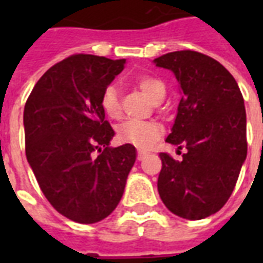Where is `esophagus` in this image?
I'll return each instance as SVG.
<instances>
[{
  "instance_id": "34e87169",
  "label": "esophagus",
  "mask_w": 263,
  "mask_h": 263,
  "mask_svg": "<svg viewBox=\"0 0 263 263\" xmlns=\"http://www.w3.org/2000/svg\"><path fill=\"white\" fill-rule=\"evenodd\" d=\"M144 157H146V153L142 152V150H139V152H138V160L142 161L144 158Z\"/></svg>"
}]
</instances>
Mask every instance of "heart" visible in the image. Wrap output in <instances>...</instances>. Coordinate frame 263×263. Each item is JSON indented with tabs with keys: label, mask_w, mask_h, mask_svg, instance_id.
<instances>
[{
	"label": "heart",
	"mask_w": 263,
	"mask_h": 263,
	"mask_svg": "<svg viewBox=\"0 0 263 263\" xmlns=\"http://www.w3.org/2000/svg\"><path fill=\"white\" fill-rule=\"evenodd\" d=\"M136 87L147 97L153 103L165 98L166 88L158 78L152 75H140L135 78ZM101 106L103 111L111 119H119L121 116L120 95L116 86L109 84L101 95ZM162 134V127L154 121H136L128 120L117 128V139L121 143H128L138 148L150 147Z\"/></svg>",
	"instance_id": "obj_1"
}]
</instances>
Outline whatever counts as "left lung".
Listing matches in <instances>:
<instances>
[{
  "label": "left lung",
  "instance_id": "8db88e82",
  "mask_svg": "<svg viewBox=\"0 0 263 263\" xmlns=\"http://www.w3.org/2000/svg\"><path fill=\"white\" fill-rule=\"evenodd\" d=\"M154 64L175 73L181 94L166 142L187 148L181 161L160 154L158 192L173 214L202 220L227 203L247 157L245 99L235 78L206 54L172 51Z\"/></svg>",
  "mask_w": 263,
  "mask_h": 263
}]
</instances>
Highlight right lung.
<instances>
[{
  "label": "right lung",
  "mask_w": 263,
  "mask_h": 263,
  "mask_svg": "<svg viewBox=\"0 0 263 263\" xmlns=\"http://www.w3.org/2000/svg\"><path fill=\"white\" fill-rule=\"evenodd\" d=\"M125 60L75 54L47 69L24 106L26 156L43 195L69 220L94 224L119 204L136 160L115 131L101 95ZM99 152V155L96 153Z\"/></svg>",
  "instance_id": "right-lung-1"
}]
</instances>
